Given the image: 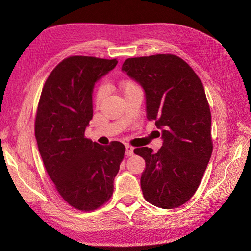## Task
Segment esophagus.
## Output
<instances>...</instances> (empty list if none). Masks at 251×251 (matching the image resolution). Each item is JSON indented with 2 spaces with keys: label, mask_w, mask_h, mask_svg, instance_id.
I'll use <instances>...</instances> for the list:
<instances>
[{
  "label": "esophagus",
  "mask_w": 251,
  "mask_h": 251,
  "mask_svg": "<svg viewBox=\"0 0 251 251\" xmlns=\"http://www.w3.org/2000/svg\"><path fill=\"white\" fill-rule=\"evenodd\" d=\"M134 153V149L131 146H126V155L132 156Z\"/></svg>",
  "instance_id": "1"
}]
</instances>
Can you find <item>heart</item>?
<instances>
[{"instance_id": "obj_1", "label": "heart", "mask_w": 251, "mask_h": 251, "mask_svg": "<svg viewBox=\"0 0 251 251\" xmlns=\"http://www.w3.org/2000/svg\"><path fill=\"white\" fill-rule=\"evenodd\" d=\"M135 88H138V86L136 85V83L132 80H125V81L121 82V85H120V89L124 92V94L128 92V91L135 89ZM103 95H104V89L103 88L98 89L97 92H96V95H95L96 102H100L102 100Z\"/></svg>"}]
</instances>
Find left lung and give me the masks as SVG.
Listing matches in <instances>:
<instances>
[{
    "instance_id": "8db88e82",
    "label": "left lung",
    "mask_w": 251,
    "mask_h": 251,
    "mask_svg": "<svg viewBox=\"0 0 251 251\" xmlns=\"http://www.w3.org/2000/svg\"><path fill=\"white\" fill-rule=\"evenodd\" d=\"M121 70L146 93L147 118L155 120L163 143L134 150L146 160L140 184L144 199L172 209L192 198L212 151L211 115L198 75L173 54L127 58Z\"/></svg>"
}]
</instances>
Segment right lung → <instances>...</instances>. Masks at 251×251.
Returning <instances> with one entry per match:
<instances>
[{
    "instance_id": "1",
    "label": "right lung",
    "mask_w": 251,
    "mask_h": 251,
    "mask_svg": "<svg viewBox=\"0 0 251 251\" xmlns=\"http://www.w3.org/2000/svg\"><path fill=\"white\" fill-rule=\"evenodd\" d=\"M116 59L70 56L45 82L35 117V138L49 177L74 208L90 211L107 202L125 156V146H100L85 137L93 117L94 85Z\"/></svg>"
}]
</instances>
